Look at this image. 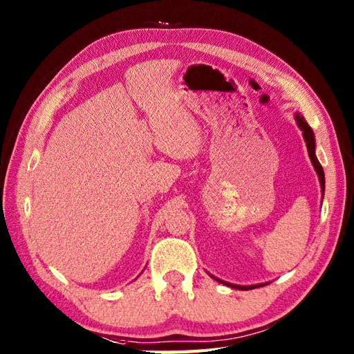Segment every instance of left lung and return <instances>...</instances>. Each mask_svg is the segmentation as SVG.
Here are the masks:
<instances>
[{"label": "left lung", "mask_w": 354, "mask_h": 354, "mask_svg": "<svg viewBox=\"0 0 354 354\" xmlns=\"http://www.w3.org/2000/svg\"><path fill=\"white\" fill-rule=\"evenodd\" d=\"M295 122L298 124L299 129L303 131V138L306 141V146H307V152H309V156H310V161H312V165L315 171H317V175L319 178V184H321V192L322 194H324V190H326V178H324V170H322V165L319 164L318 158H317V153H315V150H317V142H315V133L312 131V127L307 124V122L304 120V117L299 114V112H295ZM212 278H214L216 281H219L225 286H230V288H234V289H239V290H250V289H255V288H261V286H266L268 283H261V284H251V286H240V284H232V283H228V281H223V280H219V278H216L214 275L208 274Z\"/></svg>", "instance_id": "obj_1"}]
</instances>
